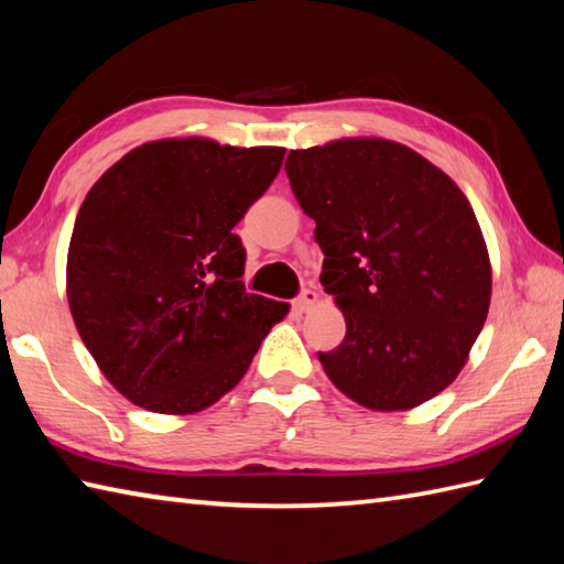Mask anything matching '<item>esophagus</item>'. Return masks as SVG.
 <instances>
[{"label": "esophagus", "mask_w": 564, "mask_h": 564, "mask_svg": "<svg viewBox=\"0 0 564 564\" xmlns=\"http://www.w3.org/2000/svg\"><path fill=\"white\" fill-rule=\"evenodd\" d=\"M315 303H317V293L311 291V289H305V291L293 301V311H295V313H307Z\"/></svg>", "instance_id": "1"}]
</instances>
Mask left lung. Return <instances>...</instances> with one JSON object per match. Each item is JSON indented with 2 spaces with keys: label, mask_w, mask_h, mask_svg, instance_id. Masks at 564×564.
Wrapping results in <instances>:
<instances>
[{
  "label": "left lung",
  "mask_w": 564,
  "mask_h": 564,
  "mask_svg": "<svg viewBox=\"0 0 564 564\" xmlns=\"http://www.w3.org/2000/svg\"><path fill=\"white\" fill-rule=\"evenodd\" d=\"M285 173L325 253L347 335L319 364L371 411H408L457 379L491 303L487 241L465 193L389 139L291 151Z\"/></svg>",
  "instance_id": "left-lung-1"
}]
</instances>
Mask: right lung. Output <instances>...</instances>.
<instances>
[{
  "label": "right lung",
  "instance_id": "add662e5",
  "mask_svg": "<svg viewBox=\"0 0 564 564\" xmlns=\"http://www.w3.org/2000/svg\"><path fill=\"white\" fill-rule=\"evenodd\" d=\"M281 147L141 143L77 213L68 305L115 389L147 411H205L245 377L289 303L247 293L235 225L281 171Z\"/></svg>",
  "mask_w": 564,
  "mask_h": 564
}]
</instances>
